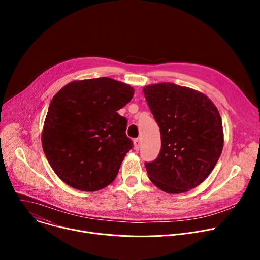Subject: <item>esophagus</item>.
<instances>
[{"label": "esophagus", "instance_id": "34e87169", "mask_svg": "<svg viewBox=\"0 0 260 260\" xmlns=\"http://www.w3.org/2000/svg\"><path fill=\"white\" fill-rule=\"evenodd\" d=\"M134 146H135V149L136 151H138L140 149V146H141V140L140 138H137L134 140Z\"/></svg>", "mask_w": 260, "mask_h": 260}]
</instances>
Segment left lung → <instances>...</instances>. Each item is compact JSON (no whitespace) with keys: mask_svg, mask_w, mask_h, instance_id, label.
<instances>
[{"mask_svg":"<svg viewBox=\"0 0 260 260\" xmlns=\"http://www.w3.org/2000/svg\"><path fill=\"white\" fill-rule=\"evenodd\" d=\"M143 92L161 137L157 158L145 164L148 177L165 192H186L207 179L221 155L220 114L208 96L185 86L165 82Z\"/></svg>","mask_w":260,"mask_h":260,"instance_id":"8db88e82","label":"left lung"}]
</instances>
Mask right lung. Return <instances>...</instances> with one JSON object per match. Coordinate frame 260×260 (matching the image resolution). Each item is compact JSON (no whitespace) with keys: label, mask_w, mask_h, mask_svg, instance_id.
<instances>
[{"label":"right lung","mask_w":260,"mask_h":260,"mask_svg":"<svg viewBox=\"0 0 260 260\" xmlns=\"http://www.w3.org/2000/svg\"><path fill=\"white\" fill-rule=\"evenodd\" d=\"M134 95L131 85L108 77L73 81L51 100L42 132L44 153L71 187L96 191L116 178L133 142L117 111Z\"/></svg>","instance_id":"right-lung-1"}]
</instances>
